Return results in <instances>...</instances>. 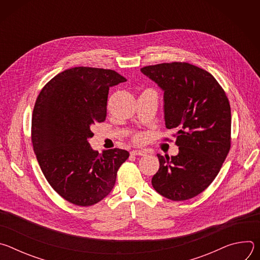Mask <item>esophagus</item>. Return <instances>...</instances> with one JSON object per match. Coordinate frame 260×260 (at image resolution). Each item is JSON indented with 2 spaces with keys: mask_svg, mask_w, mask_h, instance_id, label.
Returning a JSON list of instances; mask_svg holds the SVG:
<instances>
[{
  "mask_svg": "<svg viewBox=\"0 0 260 260\" xmlns=\"http://www.w3.org/2000/svg\"><path fill=\"white\" fill-rule=\"evenodd\" d=\"M146 153H147L146 150H133V151L131 152L132 155H140V156L145 155Z\"/></svg>",
  "mask_w": 260,
  "mask_h": 260,
  "instance_id": "34e87169",
  "label": "esophagus"
}]
</instances>
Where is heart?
I'll use <instances>...</instances> for the list:
<instances>
[{
    "instance_id": "heart-1",
    "label": "heart",
    "mask_w": 260,
    "mask_h": 260,
    "mask_svg": "<svg viewBox=\"0 0 260 260\" xmlns=\"http://www.w3.org/2000/svg\"><path fill=\"white\" fill-rule=\"evenodd\" d=\"M145 140V135L144 134H138L135 137V142L136 143H142Z\"/></svg>"
}]
</instances>
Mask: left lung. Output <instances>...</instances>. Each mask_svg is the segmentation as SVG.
I'll list each match as a JSON object with an SVG mask.
<instances>
[{"label": "left lung", "instance_id": "left-lung-1", "mask_svg": "<svg viewBox=\"0 0 260 260\" xmlns=\"http://www.w3.org/2000/svg\"><path fill=\"white\" fill-rule=\"evenodd\" d=\"M141 72L165 91L166 127L178 131L179 153L157 154L152 186L175 202L192 199L209 187L230 152V101L212 74L188 62L147 66Z\"/></svg>", "mask_w": 260, "mask_h": 260}]
</instances>
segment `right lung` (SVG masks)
I'll list each match as a JSON object with an SVG mask.
<instances>
[{
  "mask_svg": "<svg viewBox=\"0 0 260 260\" xmlns=\"http://www.w3.org/2000/svg\"><path fill=\"white\" fill-rule=\"evenodd\" d=\"M126 79L113 70L75 67L54 76L40 91L31 117V142L50 186L66 201L92 206L112 190L126 150L99 153L88 139L107 116L109 88Z\"/></svg>",
  "mask_w": 260,
  "mask_h": 260,
  "instance_id": "obj_1",
  "label": "right lung"
}]
</instances>
